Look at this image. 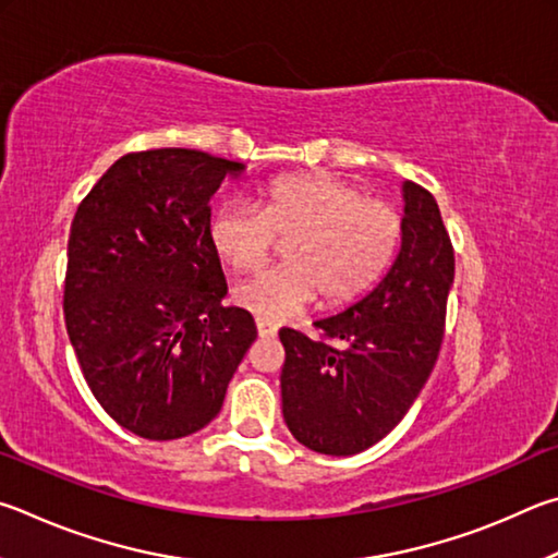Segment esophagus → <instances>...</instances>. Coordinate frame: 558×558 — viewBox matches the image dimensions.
I'll list each match as a JSON object with an SVG mask.
<instances>
[{
    "instance_id": "34e87169",
    "label": "esophagus",
    "mask_w": 558,
    "mask_h": 558,
    "mask_svg": "<svg viewBox=\"0 0 558 558\" xmlns=\"http://www.w3.org/2000/svg\"><path fill=\"white\" fill-rule=\"evenodd\" d=\"M257 333L259 338H274L277 336V326L269 318H257Z\"/></svg>"
}]
</instances>
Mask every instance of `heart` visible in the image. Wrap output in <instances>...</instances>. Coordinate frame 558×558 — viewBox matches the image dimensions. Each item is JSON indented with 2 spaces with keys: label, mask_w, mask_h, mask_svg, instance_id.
I'll list each match as a JSON object with an SVG mask.
<instances>
[{
  "label": "heart",
  "mask_w": 558,
  "mask_h": 558,
  "mask_svg": "<svg viewBox=\"0 0 558 558\" xmlns=\"http://www.w3.org/2000/svg\"><path fill=\"white\" fill-rule=\"evenodd\" d=\"M287 238L281 267L257 274L234 289V301L262 318H287L318 294L345 304L383 277L402 238L392 205L365 198L355 185L326 173L279 175L247 203L228 201L213 210L208 240L234 271L257 269Z\"/></svg>",
  "instance_id": "b5f03b06"
}]
</instances>
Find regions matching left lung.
Here are the masks:
<instances>
[{
	"instance_id": "left-lung-1",
	"label": "left lung",
	"mask_w": 558,
	"mask_h": 558,
	"mask_svg": "<svg viewBox=\"0 0 558 558\" xmlns=\"http://www.w3.org/2000/svg\"><path fill=\"white\" fill-rule=\"evenodd\" d=\"M402 242L392 267L318 338L281 328V412L299 444L355 456L392 432L422 392L444 340L453 247L432 193L402 183Z\"/></svg>"
}]
</instances>
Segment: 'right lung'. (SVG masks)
I'll use <instances>...</instances> for the list:
<instances>
[{
  "label": "right lung",
  "mask_w": 558,
  "mask_h": 558,
  "mask_svg": "<svg viewBox=\"0 0 558 558\" xmlns=\"http://www.w3.org/2000/svg\"><path fill=\"white\" fill-rule=\"evenodd\" d=\"M244 163L195 149L114 161L75 213L63 291L83 377L117 424L149 441L218 416L257 338L250 311L222 306L210 198Z\"/></svg>",
  "instance_id": "1"
}]
</instances>
